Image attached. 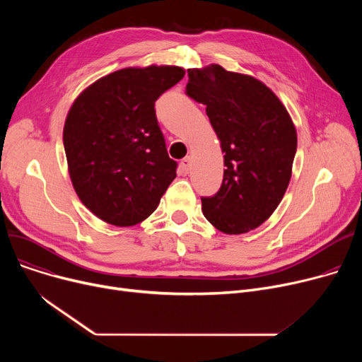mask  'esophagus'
I'll use <instances>...</instances> for the list:
<instances>
[{
    "label": "esophagus",
    "instance_id": "1",
    "mask_svg": "<svg viewBox=\"0 0 362 362\" xmlns=\"http://www.w3.org/2000/svg\"><path fill=\"white\" fill-rule=\"evenodd\" d=\"M180 167H182V171L183 173H189V171H191V167H192V158L191 157H185L183 160H182V163H180Z\"/></svg>",
    "mask_w": 362,
    "mask_h": 362
}]
</instances>
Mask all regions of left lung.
Masks as SVG:
<instances>
[{
    "label": "left lung",
    "mask_w": 362,
    "mask_h": 362,
    "mask_svg": "<svg viewBox=\"0 0 362 362\" xmlns=\"http://www.w3.org/2000/svg\"><path fill=\"white\" fill-rule=\"evenodd\" d=\"M186 93L205 111L224 152L220 191L202 198L216 229L240 235L261 226L280 204L292 177L296 129L277 95L250 74L218 64L187 69Z\"/></svg>",
    "instance_id": "obj_1"
}]
</instances>
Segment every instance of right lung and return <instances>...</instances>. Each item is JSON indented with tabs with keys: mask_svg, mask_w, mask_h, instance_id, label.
Masks as SVG:
<instances>
[{
	"mask_svg": "<svg viewBox=\"0 0 362 362\" xmlns=\"http://www.w3.org/2000/svg\"><path fill=\"white\" fill-rule=\"evenodd\" d=\"M179 66L126 67L83 89L67 112L63 142L71 185L103 221L148 218L176 177L156 117L160 95L183 79Z\"/></svg>",
	"mask_w": 362,
	"mask_h": 362,
	"instance_id": "obj_1",
	"label": "right lung"
}]
</instances>
